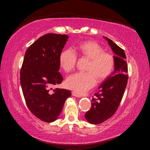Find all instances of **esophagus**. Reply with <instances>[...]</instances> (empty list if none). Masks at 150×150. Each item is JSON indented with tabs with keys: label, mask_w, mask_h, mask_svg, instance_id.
Here are the masks:
<instances>
[{
	"label": "esophagus",
	"mask_w": 150,
	"mask_h": 150,
	"mask_svg": "<svg viewBox=\"0 0 150 150\" xmlns=\"http://www.w3.org/2000/svg\"><path fill=\"white\" fill-rule=\"evenodd\" d=\"M72 96H74L75 97H78V98H80L81 96V94H78V93H76L75 91H72Z\"/></svg>",
	"instance_id": "esophagus-1"
}]
</instances>
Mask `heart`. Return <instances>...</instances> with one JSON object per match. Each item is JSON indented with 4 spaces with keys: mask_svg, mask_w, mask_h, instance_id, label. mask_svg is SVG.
Segmentation results:
<instances>
[{
    "mask_svg": "<svg viewBox=\"0 0 150 150\" xmlns=\"http://www.w3.org/2000/svg\"><path fill=\"white\" fill-rule=\"evenodd\" d=\"M74 51L78 56L89 59L86 66L87 72H79L69 76L66 81L67 87L78 94H83L94 87L98 82L107 79L114 69L115 58L110 52L104 51L103 47L92 40L78 45ZM77 55L71 49L63 50L59 56V64L64 71L74 69Z\"/></svg>",
    "mask_w": 150,
    "mask_h": 150,
    "instance_id": "1",
    "label": "heart"
}]
</instances>
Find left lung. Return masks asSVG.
Here are the masks:
<instances>
[{
    "label": "left lung",
    "mask_w": 150,
    "mask_h": 150,
    "mask_svg": "<svg viewBox=\"0 0 150 150\" xmlns=\"http://www.w3.org/2000/svg\"><path fill=\"white\" fill-rule=\"evenodd\" d=\"M104 38L115 53V71L99 86V91L94 94V97L92 99L91 107L85 114L86 119L94 125L102 123L116 112L123 96L128 79L124 50L112 40Z\"/></svg>",
    "instance_id": "obj_1"
}]
</instances>
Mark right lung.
<instances>
[{"label":"right lung","mask_w":150,"mask_h":150,"mask_svg":"<svg viewBox=\"0 0 150 150\" xmlns=\"http://www.w3.org/2000/svg\"><path fill=\"white\" fill-rule=\"evenodd\" d=\"M69 37L49 33L41 36L27 49L21 69V84L29 110L47 122L55 121L71 92L52 90L63 78L59 72V56Z\"/></svg>","instance_id":"obj_1"}]
</instances>
